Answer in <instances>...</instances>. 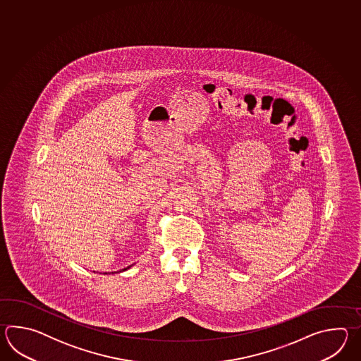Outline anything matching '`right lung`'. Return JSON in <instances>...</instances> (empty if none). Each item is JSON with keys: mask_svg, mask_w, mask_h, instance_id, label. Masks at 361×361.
<instances>
[{"mask_svg": "<svg viewBox=\"0 0 361 361\" xmlns=\"http://www.w3.org/2000/svg\"><path fill=\"white\" fill-rule=\"evenodd\" d=\"M131 266H129V267H126V269H121V271H120V272H123V271H126V269H130ZM94 272H95V271H94ZM106 274H107V272H106ZM112 274H114V272H112Z\"/></svg>", "mask_w": 361, "mask_h": 361, "instance_id": "right-lung-1", "label": "right lung"}]
</instances>
